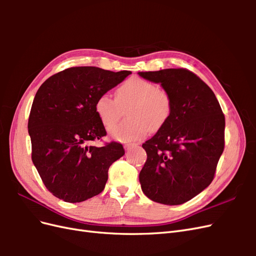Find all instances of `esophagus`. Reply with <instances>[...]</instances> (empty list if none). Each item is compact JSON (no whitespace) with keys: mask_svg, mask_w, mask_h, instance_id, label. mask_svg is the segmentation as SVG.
I'll list each match as a JSON object with an SVG mask.
<instances>
[{"mask_svg":"<svg viewBox=\"0 0 256 256\" xmlns=\"http://www.w3.org/2000/svg\"><path fill=\"white\" fill-rule=\"evenodd\" d=\"M131 147H134V144H126V145H125V148H126L127 150H129L131 148Z\"/></svg>","mask_w":256,"mask_h":256,"instance_id":"obj_1","label":"esophagus"}]
</instances>
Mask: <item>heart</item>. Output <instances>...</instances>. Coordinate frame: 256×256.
<instances>
[{"mask_svg": "<svg viewBox=\"0 0 256 256\" xmlns=\"http://www.w3.org/2000/svg\"><path fill=\"white\" fill-rule=\"evenodd\" d=\"M132 106L128 112L130 120L110 129V136L120 142L142 138L148 130L158 131L166 125L172 112L168 92L158 88L154 83L141 78H130L116 90V98L109 94L100 95L95 111L106 128H110L121 114V106Z\"/></svg>", "mask_w": 256, "mask_h": 256, "instance_id": "b5f03b06", "label": "heart"}]
</instances>
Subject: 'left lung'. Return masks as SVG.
Listing matches in <instances>:
<instances>
[{"mask_svg":"<svg viewBox=\"0 0 256 256\" xmlns=\"http://www.w3.org/2000/svg\"><path fill=\"white\" fill-rule=\"evenodd\" d=\"M138 76L159 83L172 100L166 125L142 145L147 160L138 175L141 188L154 202L180 205L212 182L224 150L226 118L210 88L187 69Z\"/></svg>","mask_w":256,"mask_h":256,"instance_id":"obj_1","label":"left lung"}]
</instances>
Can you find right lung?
Returning <instances> with one entry per match:
<instances>
[{
  "mask_svg": "<svg viewBox=\"0 0 256 256\" xmlns=\"http://www.w3.org/2000/svg\"><path fill=\"white\" fill-rule=\"evenodd\" d=\"M130 74L72 67L53 74L38 88L28 124L32 160L54 196L80 203L104 189L110 166L125 150L116 142L90 145L106 134L95 102Z\"/></svg>",
  "mask_w": 256,
  "mask_h": 256,
  "instance_id": "1",
  "label": "right lung"
}]
</instances>
